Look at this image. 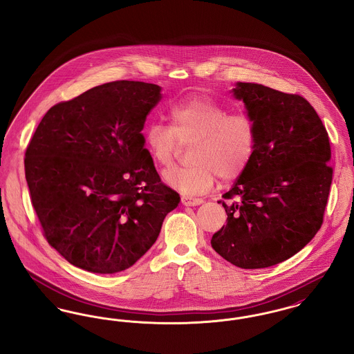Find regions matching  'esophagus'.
<instances>
[{"instance_id": "esophagus-1", "label": "esophagus", "mask_w": 354, "mask_h": 354, "mask_svg": "<svg viewBox=\"0 0 354 354\" xmlns=\"http://www.w3.org/2000/svg\"><path fill=\"white\" fill-rule=\"evenodd\" d=\"M182 203L185 204V205H199V204H202V199H199V198H192V196H188V195H183L182 196Z\"/></svg>"}]
</instances>
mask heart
Listing matches in <instances>:
<instances>
[{
    "label": "heart",
    "instance_id": "1",
    "mask_svg": "<svg viewBox=\"0 0 354 354\" xmlns=\"http://www.w3.org/2000/svg\"><path fill=\"white\" fill-rule=\"evenodd\" d=\"M171 126L150 123L145 145L152 160L167 167L179 143L194 142L192 163L167 169L163 179L172 188L196 195L211 189L218 178L232 180L250 165L256 149V124L245 111H228L227 106L205 97H187L169 106Z\"/></svg>",
    "mask_w": 354,
    "mask_h": 354
}]
</instances>
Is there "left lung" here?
I'll use <instances>...</instances> for the list:
<instances>
[{
    "instance_id": "1",
    "label": "left lung",
    "mask_w": 354,
    "mask_h": 354,
    "mask_svg": "<svg viewBox=\"0 0 354 354\" xmlns=\"http://www.w3.org/2000/svg\"><path fill=\"white\" fill-rule=\"evenodd\" d=\"M256 124L252 159L223 195L227 224L212 248L239 268L279 264L301 251L321 228L332 185L330 143L312 104L259 84L237 82Z\"/></svg>"
}]
</instances>
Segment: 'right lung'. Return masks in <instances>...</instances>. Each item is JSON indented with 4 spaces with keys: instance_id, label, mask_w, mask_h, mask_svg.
Instances as JSON below:
<instances>
[{
    "instance_id": "right-lung-1",
    "label": "right lung",
    "mask_w": 354,
    "mask_h": 354,
    "mask_svg": "<svg viewBox=\"0 0 354 354\" xmlns=\"http://www.w3.org/2000/svg\"><path fill=\"white\" fill-rule=\"evenodd\" d=\"M158 84L115 81L53 106L25 152V176L51 247L94 273L130 268L180 202L145 149Z\"/></svg>"
}]
</instances>
